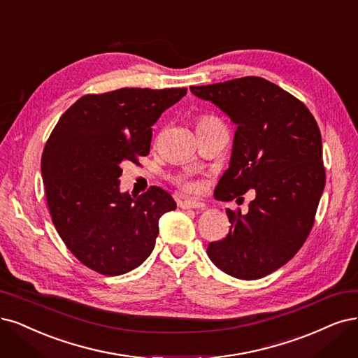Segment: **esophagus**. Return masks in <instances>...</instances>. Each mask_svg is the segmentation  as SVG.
<instances>
[{"label": "esophagus", "instance_id": "1", "mask_svg": "<svg viewBox=\"0 0 358 358\" xmlns=\"http://www.w3.org/2000/svg\"><path fill=\"white\" fill-rule=\"evenodd\" d=\"M179 207L185 208V210H188V208H204L206 204L199 200H183L179 203Z\"/></svg>", "mask_w": 358, "mask_h": 358}]
</instances>
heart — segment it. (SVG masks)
I'll list each match as a JSON object with an SVG mask.
<instances>
[{
    "label": "heart",
    "instance_id": "b5f03b06",
    "mask_svg": "<svg viewBox=\"0 0 358 358\" xmlns=\"http://www.w3.org/2000/svg\"><path fill=\"white\" fill-rule=\"evenodd\" d=\"M210 122H219L216 118H213V117H201L200 118V121H199V124H210ZM182 185H183V188H187L188 191H195V189H199V183H195V182H182Z\"/></svg>",
    "mask_w": 358,
    "mask_h": 358
}]
</instances>
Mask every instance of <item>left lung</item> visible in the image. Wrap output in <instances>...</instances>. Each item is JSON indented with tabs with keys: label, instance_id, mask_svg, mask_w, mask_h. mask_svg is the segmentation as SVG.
<instances>
[{
	"label": "left lung",
	"instance_id": "8db88e82",
	"mask_svg": "<svg viewBox=\"0 0 358 358\" xmlns=\"http://www.w3.org/2000/svg\"><path fill=\"white\" fill-rule=\"evenodd\" d=\"M189 90L237 126L215 196L231 201L249 189L256 194L248 213L227 208L228 236L208 244L207 255L228 275L262 278L286 265L313 228L326 183L317 121L296 97L261 77Z\"/></svg>",
	"mask_w": 358,
	"mask_h": 358
}]
</instances>
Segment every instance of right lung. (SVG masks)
I'll return each mask as SVG.
<instances>
[{"label":"right lung","mask_w":358,"mask_h":358,"mask_svg":"<svg viewBox=\"0 0 358 358\" xmlns=\"http://www.w3.org/2000/svg\"><path fill=\"white\" fill-rule=\"evenodd\" d=\"M187 89H120L83 96L57 121L41 157L48 210L66 248L103 275L146 261L158 220L175 210L164 189L120 191L121 164L150 154L152 126Z\"/></svg>","instance_id":"obj_1"}]
</instances>
